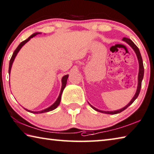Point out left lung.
<instances>
[{
    "label": "left lung",
    "instance_id": "left-lung-1",
    "mask_svg": "<svg viewBox=\"0 0 154 154\" xmlns=\"http://www.w3.org/2000/svg\"><path fill=\"white\" fill-rule=\"evenodd\" d=\"M124 42H125L127 44H128L129 45H130L131 48H133V50L134 51V52L136 53V55L137 56V58H138V64H139V71H138V86H137V90H136V92L135 94H134V97L132 98V99L130 101V103H129L128 105H127L126 106L124 107V108H121L120 109H118V110H114V111H103V110H100L99 109H97L96 108H94L92 106V105H90L89 103V105L90 106L92 107V108H93L94 110H96L97 112H101V113H104V114H119L120 113V112H123V110H125L126 108H128L129 106H130L133 103V102L135 101V100L137 99V97H138V94L140 93V88H141V84H142V81H143V76H144V66H143V59H142V57H141V55H140V51H139L138 48L136 46V45L134 44L132 41H131L130 39L129 38H123V40H122Z\"/></svg>",
    "mask_w": 154,
    "mask_h": 154
}]
</instances>
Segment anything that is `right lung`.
Returning <instances> with one entry per match:
<instances>
[{
	"label": "right lung",
	"mask_w": 154,
	"mask_h": 154,
	"mask_svg": "<svg viewBox=\"0 0 154 154\" xmlns=\"http://www.w3.org/2000/svg\"><path fill=\"white\" fill-rule=\"evenodd\" d=\"M40 33H41L37 32V33H35L32 34V35H31V36H29V37L27 39H26V40H24L23 42H22L20 44V45L18 46V47L16 48V49L14 51L13 55H12V56H11V60H10V61H9V75H10L12 64H13L14 61V60H15V58L16 57L17 54H18V53L19 52V51L20 50V48L23 47V46L24 45H25L26 42H29V41L31 40V38H33L34 36H35L36 35H38V34H40ZM68 78V75H64V76L62 78V88H61L60 93L59 94V97H58V98L57 99V100H56L55 103H53V105H51L50 107H48V108H46L45 109H42V110H41V111H31V110H29V109H26V108H24V109H25L26 111L31 112V113H33V114H41V113H44V112H48L52 111V110H53V109H55L60 105V101H61V97H62V92H63V90H64V89L65 88V87H66V82H67Z\"/></svg>",
	"instance_id": "1"
}]
</instances>
